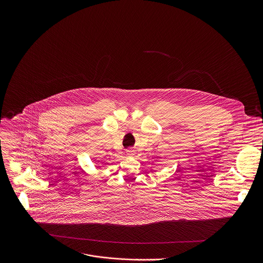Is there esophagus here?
Segmentation results:
<instances>
[{"instance_id": "obj_1", "label": "esophagus", "mask_w": 263, "mask_h": 263, "mask_svg": "<svg viewBox=\"0 0 263 263\" xmlns=\"http://www.w3.org/2000/svg\"><path fill=\"white\" fill-rule=\"evenodd\" d=\"M126 155L133 156V155H135V151L132 150V149H128V150H126Z\"/></svg>"}]
</instances>
